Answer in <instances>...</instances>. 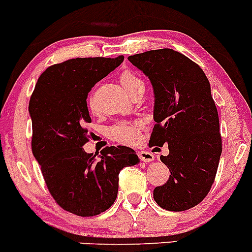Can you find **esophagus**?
Returning a JSON list of instances; mask_svg holds the SVG:
<instances>
[{"label": "esophagus", "instance_id": "esophagus-1", "mask_svg": "<svg viewBox=\"0 0 252 252\" xmlns=\"http://www.w3.org/2000/svg\"><path fill=\"white\" fill-rule=\"evenodd\" d=\"M138 155H139V159L142 161H147V163H149V161L154 160V155H153V153L147 152V150H140V152L138 153Z\"/></svg>", "mask_w": 252, "mask_h": 252}]
</instances>
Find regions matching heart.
I'll list each match as a JSON object with an SVG mask.
<instances>
[{
	"mask_svg": "<svg viewBox=\"0 0 252 252\" xmlns=\"http://www.w3.org/2000/svg\"><path fill=\"white\" fill-rule=\"evenodd\" d=\"M121 84L123 88L128 92L130 95H133L135 92L144 91V82L135 74V73L126 70L122 73L119 77ZM89 107L93 109V98H89ZM142 129V122H119L114 126L108 128V137L114 142L122 143V144H134L139 138V131Z\"/></svg>",
	"mask_w": 252,
	"mask_h": 252,
	"instance_id": "heart-1",
	"label": "heart"
}]
</instances>
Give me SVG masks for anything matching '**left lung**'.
Listing matches in <instances>:
<instances>
[{"instance_id":"obj_1","label":"left lung","mask_w":252,"mask_h":252,"mask_svg":"<svg viewBox=\"0 0 252 252\" xmlns=\"http://www.w3.org/2000/svg\"><path fill=\"white\" fill-rule=\"evenodd\" d=\"M154 91L155 126L149 145L168 144L160 160L169 180L154 189V200L169 211H184L204 200L215 180L221 155L218 109L205 73L170 48L129 56Z\"/></svg>"}]
</instances>
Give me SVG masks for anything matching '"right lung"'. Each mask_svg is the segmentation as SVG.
Here are the masks:
<instances>
[{"label": "right lung", "mask_w": 252, "mask_h": 252, "mask_svg": "<svg viewBox=\"0 0 252 252\" xmlns=\"http://www.w3.org/2000/svg\"><path fill=\"white\" fill-rule=\"evenodd\" d=\"M124 61L73 58L47 68L31 95L32 153L56 203L78 216H94L113 205L119 173L139 163L131 148L107 147L99 159L84 152L91 123L87 97L97 82Z\"/></svg>", "instance_id": "obj_1"}]
</instances>
